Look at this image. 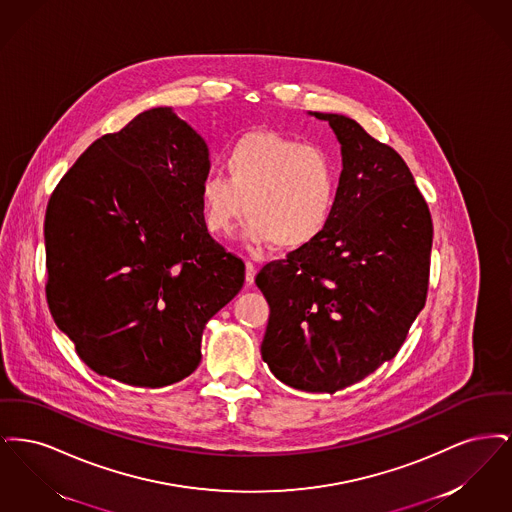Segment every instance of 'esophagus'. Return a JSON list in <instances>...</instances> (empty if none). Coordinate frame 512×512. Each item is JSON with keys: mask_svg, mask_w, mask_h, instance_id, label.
I'll return each instance as SVG.
<instances>
[{"mask_svg": "<svg viewBox=\"0 0 512 512\" xmlns=\"http://www.w3.org/2000/svg\"><path fill=\"white\" fill-rule=\"evenodd\" d=\"M255 274H257V267L251 261H247L245 263V282L253 284L255 282Z\"/></svg>", "mask_w": 512, "mask_h": 512, "instance_id": "34e87169", "label": "esophagus"}]
</instances>
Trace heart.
Listing matches in <instances>:
<instances>
[{
    "instance_id": "b5f03b06",
    "label": "heart",
    "mask_w": 512,
    "mask_h": 512,
    "mask_svg": "<svg viewBox=\"0 0 512 512\" xmlns=\"http://www.w3.org/2000/svg\"><path fill=\"white\" fill-rule=\"evenodd\" d=\"M222 163L228 178L209 172L199 182L203 220L213 234H228L245 209L242 234L249 245L299 249L328 228L340 174L324 147L257 130L228 147Z\"/></svg>"
}]
</instances>
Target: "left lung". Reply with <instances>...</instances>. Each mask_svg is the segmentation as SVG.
I'll return each instance as SVG.
<instances>
[{"mask_svg":"<svg viewBox=\"0 0 512 512\" xmlns=\"http://www.w3.org/2000/svg\"><path fill=\"white\" fill-rule=\"evenodd\" d=\"M309 115L340 142L338 203L318 240L257 274L270 307L261 355L286 386L336 393L401 349L426 303L434 228L395 149L345 115Z\"/></svg>","mask_w":512,"mask_h":512,"instance_id":"8db88e82","label":"left lung"}]
</instances>
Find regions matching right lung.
<instances>
[{
    "instance_id": "add662e5",
    "label": "right lung",
    "mask_w": 512,
    "mask_h": 512,
    "mask_svg": "<svg viewBox=\"0 0 512 512\" xmlns=\"http://www.w3.org/2000/svg\"><path fill=\"white\" fill-rule=\"evenodd\" d=\"M205 140L172 107L88 147L46 211L49 311L99 376L165 388L201 361L207 322L242 290L245 265L205 226Z\"/></svg>"
}]
</instances>
